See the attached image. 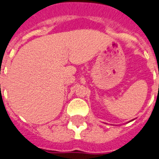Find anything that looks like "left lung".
Segmentation results:
<instances>
[{
	"mask_svg": "<svg viewBox=\"0 0 159 159\" xmlns=\"http://www.w3.org/2000/svg\"><path fill=\"white\" fill-rule=\"evenodd\" d=\"M132 120H130V121H132Z\"/></svg>",
	"mask_w": 159,
	"mask_h": 159,
	"instance_id": "obj_1",
	"label": "left lung"
}]
</instances>
